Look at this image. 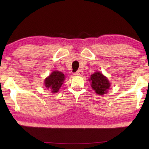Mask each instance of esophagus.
<instances>
[{
	"label": "esophagus",
	"mask_w": 149,
	"mask_h": 149,
	"mask_svg": "<svg viewBox=\"0 0 149 149\" xmlns=\"http://www.w3.org/2000/svg\"><path fill=\"white\" fill-rule=\"evenodd\" d=\"M75 75H77V76H82L83 75V71L82 70H78L75 73H74Z\"/></svg>",
	"instance_id": "obj_1"
}]
</instances>
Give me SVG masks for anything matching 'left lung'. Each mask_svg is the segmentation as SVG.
I'll list each match as a JSON object with an SVG mask.
<instances>
[{"instance_id":"8db88e82","label":"left lung","mask_w":149,"mask_h":149,"mask_svg":"<svg viewBox=\"0 0 149 149\" xmlns=\"http://www.w3.org/2000/svg\"><path fill=\"white\" fill-rule=\"evenodd\" d=\"M89 81H91V87L99 95L106 93L110 86V83L107 79L99 72H97L91 75Z\"/></svg>"}]
</instances>
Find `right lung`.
Listing matches in <instances>:
<instances>
[{"mask_svg": "<svg viewBox=\"0 0 149 149\" xmlns=\"http://www.w3.org/2000/svg\"><path fill=\"white\" fill-rule=\"evenodd\" d=\"M65 81V75L62 72L54 71L49 76L45 79V86L53 93L58 91Z\"/></svg>", "mask_w": 149, "mask_h": 149, "instance_id": "add662e5", "label": "right lung"}]
</instances>
